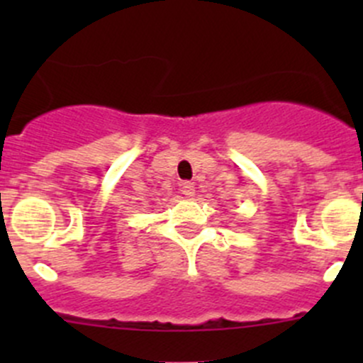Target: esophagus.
Returning a JSON list of instances; mask_svg holds the SVG:
<instances>
[{
  "label": "esophagus",
  "instance_id": "obj_1",
  "mask_svg": "<svg viewBox=\"0 0 363 363\" xmlns=\"http://www.w3.org/2000/svg\"><path fill=\"white\" fill-rule=\"evenodd\" d=\"M181 193L186 196V199H191V196H195V184L193 182H182L181 184Z\"/></svg>",
  "mask_w": 363,
  "mask_h": 363
}]
</instances>
